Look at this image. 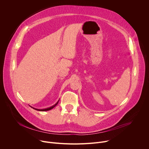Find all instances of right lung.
Wrapping results in <instances>:
<instances>
[{
  "label": "right lung",
  "instance_id": "right-lung-1",
  "mask_svg": "<svg viewBox=\"0 0 149 149\" xmlns=\"http://www.w3.org/2000/svg\"><path fill=\"white\" fill-rule=\"evenodd\" d=\"M59 101V100H58V101H57V102H56L55 104H54V105L51 106V107H48V108H47V109H35V108H34V107H32V106H31V105H30V107H31V108H32V109H33L36 110H38V111H48V110H50L52 109L53 108H54V107H55V106H56V105L58 104V103Z\"/></svg>",
  "mask_w": 149,
  "mask_h": 149
}]
</instances>
